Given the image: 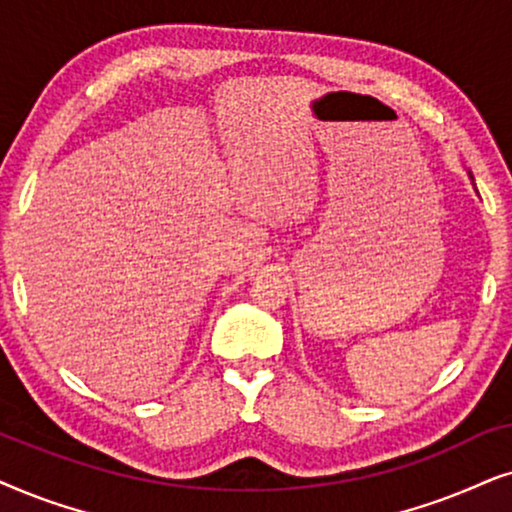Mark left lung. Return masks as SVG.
<instances>
[{
  "label": "left lung",
  "mask_w": 512,
  "mask_h": 512,
  "mask_svg": "<svg viewBox=\"0 0 512 512\" xmlns=\"http://www.w3.org/2000/svg\"><path fill=\"white\" fill-rule=\"evenodd\" d=\"M468 177H470V182H473V173H470V170H468ZM473 187H475V182H473ZM475 192H478V189H475Z\"/></svg>",
  "instance_id": "left-lung-1"
}]
</instances>
